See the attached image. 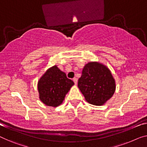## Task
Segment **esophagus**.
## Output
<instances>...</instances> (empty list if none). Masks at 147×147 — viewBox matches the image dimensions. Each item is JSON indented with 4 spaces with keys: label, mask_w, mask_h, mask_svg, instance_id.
Listing matches in <instances>:
<instances>
[{
    "label": "esophagus",
    "mask_w": 147,
    "mask_h": 147,
    "mask_svg": "<svg viewBox=\"0 0 147 147\" xmlns=\"http://www.w3.org/2000/svg\"><path fill=\"white\" fill-rule=\"evenodd\" d=\"M73 81H74V84H77V82H78V80H77V78H73Z\"/></svg>",
    "instance_id": "34e87169"
}]
</instances>
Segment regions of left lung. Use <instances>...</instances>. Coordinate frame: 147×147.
I'll list each match as a JSON object with an SVG mask.
<instances>
[{"label":"left lung","mask_w":147,"mask_h":147,"mask_svg":"<svg viewBox=\"0 0 147 147\" xmlns=\"http://www.w3.org/2000/svg\"><path fill=\"white\" fill-rule=\"evenodd\" d=\"M78 87L89 104L102 106L114 94L115 82L106 66L98 62H89L82 69Z\"/></svg>","instance_id":"8db88e82"}]
</instances>
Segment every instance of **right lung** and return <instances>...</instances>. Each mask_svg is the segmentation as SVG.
Wrapping results in <instances>:
<instances>
[{
	"instance_id": "obj_1",
	"label": "right lung",
	"mask_w": 147,
	"mask_h": 147,
	"mask_svg": "<svg viewBox=\"0 0 147 147\" xmlns=\"http://www.w3.org/2000/svg\"><path fill=\"white\" fill-rule=\"evenodd\" d=\"M73 85V81L55 65L47 69L38 81L39 99L46 106L57 107Z\"/></svg>"
}]
</instances>
